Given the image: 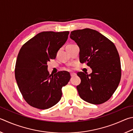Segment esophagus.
I'll list each match as a JSON object with an SVG mask.
<instances>
[{"label": "esophagus", "instance_id": "esophagus-1", "mask_svg": "<svg viewBox=\"0 0 133 133\" xmlns=\"http://www.w3.org/2000/svg\"><path fill=\"white\" fill-rule=\"evenodd\" d=\"M70 75H71V77H74V76H76V73H70Z\"/></svg>", "mask_w": 133, "mask_h": 133}]
</instances>
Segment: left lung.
Returning a JSON list of instances; mask_svg holds the SVG:
<instances>
[{
  "instance_id": "1",
  "label": "left lung",
  "mask_w": 133,
  "mask_h": 133,
  "mask_svg": "<svg viewBox=\"0 0 133 133\" xmlns=\"http://www.w3.org/2000/svg\"><path fill=\"white\" fill-rule=\"evenodd\" d=\"M70 37L79 48V62L87 63L92 73L78 72L81 83L77 86L80 98L94 105L105 102L116 90L121 78L117 50L112 41L90 28L74 30Z\"/></svg>"
}]
</instances>
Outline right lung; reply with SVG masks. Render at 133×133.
Here are the masks:
<instances>
[{
    "mask_svg": "<svg viewBox=\"0 0 133 133\" xmlns=\"http://www.w3.org/2000/svg\"><path fill=\"white\" fill-rule=\"evenodd\" d=\"M69 34V31H43L28 41L19 51L15 77L24 99L31 107L47 109L61 99L62 88L69 83L70 74L63 71L50 75L47 63L56 58Z\"/></svg>",
    "mask_w": 133,
    "mask_h": 133,
    "instance_id": "1",
    "label": "right lung"
}]
</instances>
